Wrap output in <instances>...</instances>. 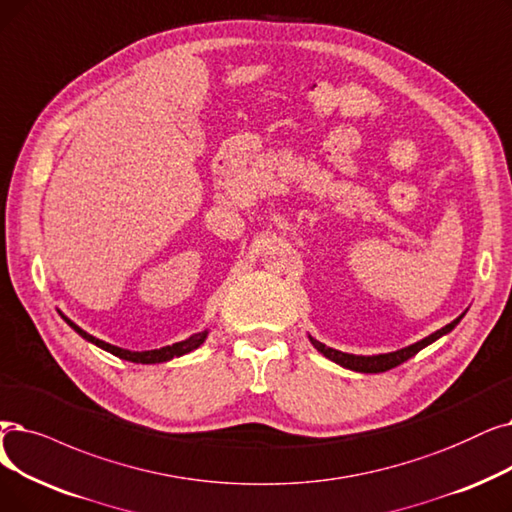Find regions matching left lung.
<instances>
[{
    "mask_svg": "<svg viewBox=\"0 0 512 512\" xmlns=\"http://www.w3.org/2000/svg\"><path fill=\"white\" fill-rule=\"evenodd\" d=\"M464 316V314H462ZM462 316H458L454 322H450L448 326H443L441 330H437V332H433V335H429V337H425L422 341H418V343H414V345H408V347H404V349H397V351H391V353H381V355H353V353H343V351H339V349H332V347H326L324 343H320V341H316L314 337H309V341H311V345H314L324 358H328V360H332L335 364H339V366H343V368H349V370H355V372H387V370H391V368H395V366H399V364H404L406 360H410L412 355H416L420 349H425L427 345H431L433 341H437L439 337H443V335H448V332L462 320Z\"/></svg>",
    "mask_w": 512,
    "mask_h": 512,
    "instance_id": "8db88e82",
    "label": "left lung"
}]
</instances>
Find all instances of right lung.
Masks as SVG:
<instances>
[{
	"mask_svg": "<svg viewBox=\"0 0 512 512\" xmlns=\"http://www.w3.org/2000/svg\"><path fill=\"white\" fill-rule=\"evenodd\" d=\"M60 316H62V314H60ZM62 318H64V322L69 324L75 332H79V335H81L85 341H90V343L98 345L100 349L117 355V358H121V360L136 362V364H161V362H169V360H173V358H180V355H184V353L194 351L196 347H201V345L205 343V339H207V330H205V332H196V335L188 337L186 341L173 343V345H167V347H161V349L129 351V349H121V347H115V345H110V343H104V341H100V339H96V337H92V335H87V332L81 330L75 322H71L66 316H62Z\"/></svg>",
	"mask_w": 512,
	"mask_h": 512,
	"instance_id": "add662e5",
	"label": "right lung"
}]
</instances>
